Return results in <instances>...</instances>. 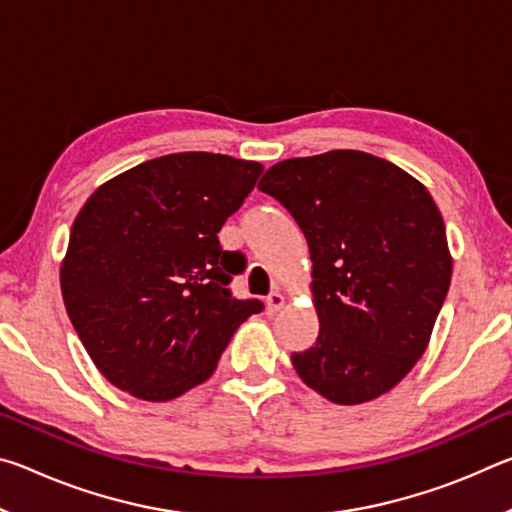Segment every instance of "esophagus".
<instances>
[{
	"instance_id": "1",
	"label": "esophagus",
	"mask_w": 512,
	"mask_h": 512,
	"mask_svg": "<svg viewBox=\"0 0 512 512\" xmlns=\"http://www.w3.org/2000/svg\"><path fill=\"white\" fill-rule=\"evenodd\" d=\"M284 302H287V298H284V293L273 291L271 296L266 298V309L271 311V314H275V311H280L284 307Z\"/></svg>"
}]
</instances>
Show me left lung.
Returning a JSON list of instances; mask_svg holds the SVG:
<instances>
[{
    "label": "left lung",
    "instance_id": "left-lung-1",
    "mask_svg": "<svg viewBox=\"0 0 512 512\" xmlns=\"http://www.w3.org/2000/svg\"><path fill=\"white\" fill-rule=\"evenodd\" d=\"M257 189L305 232L318 339L291 354L325 400L354 406L395 388L431 339L452 280L445 223L418 178L339 149L273 164Z\"/></svg>",
    "mask_w": 512,
    "mask_h": 512
}]
</instances>
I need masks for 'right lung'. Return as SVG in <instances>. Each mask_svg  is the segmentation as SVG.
<instances>
[{"instance_id":"obj_1","label":"right lung","mask_w":512,"mask_h":512,"mask_svg":"<svg viewBox=\"0 0 512 512\" xmlns=\"http://www.w3.org/2000/svg\"><path fill=\"white\" fill-rule=\"evenodd\" d=\"M264 167L221 153H171L94 189L60 262L67 316L99 372L144 402L212 377L237 327L262 311L228 291L239 257L216 232Z\"/></svg>"}]
</instances>
